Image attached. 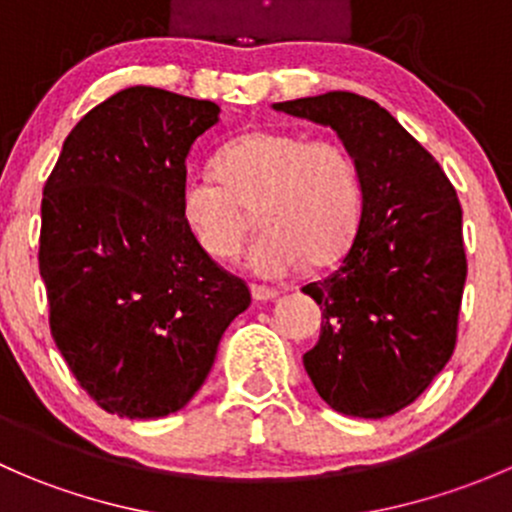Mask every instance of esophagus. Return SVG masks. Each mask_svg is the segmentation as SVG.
<instances>
[{
  "label": "esophagus",
  "mask_w": 512,
  "mask_h": 512,
  "mask_svg": "<svg viewBox=\"0 0 512 512\" xmlns=\"http://www.w3.org/2000/svg\"><path fill=\"white\" fill-rule=\"evenodd\" d=\"M250 292H252V299H255V302H270V299L277 297V289L265 287V285H252Z\"/></svg>",
  "instance_id": "1"
}]
</instances>
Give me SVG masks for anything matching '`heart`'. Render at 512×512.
I'll use <instances>...</instances> for the list:
<instances>
[{
	"label": "heart",
	"instance_id": "heart-1",
	"mask_svg": "<svg viewBox=\"0 0 512 512\" xmlns=\"http://www.w3.org/2000/svg\"><path fill=\"white\" fill-rule=\"evenodd\" d=\"M220 173L185 178L183 218L208 255L230 260L255 227L265 232L252 247V272L285 277L309 260L327 265L352 242L361 190L352 153L329 136L299 131H252L227 143Z\"/></svg>",
	"mask_w": 512,
	"mask_h": 512
}]
</instances>
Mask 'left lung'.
<instances>
[{"label": "left lung", "mask_w": 512, "mask_h": 512, "mask_svg": "<svg viewBox=\"0 0 512 512\" xmlns=\"http://www.w3.org/2000/svg\"><path fill=\"white\" fill-rule=\"evenodd\" d=\"M275 108L334 128L359 170L352 245L337 270L302 287L322 307L304 369L339 414L391 416L414 404L456 349L468 272L456 188L371 98L329 91Z\"/></svg>", "instance_id": "8db88e82"}]
</instances>
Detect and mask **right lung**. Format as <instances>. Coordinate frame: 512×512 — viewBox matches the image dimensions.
I'll list each match as a JSON object with an SVG mask.
<instances>
[{
	"mask_svg": "<svg viewBox=\"0 0 512 512\" xmlns=\"http://www.w3.org/2000/svg\"><path fill=\"white\" fill-rule=\"evenodd\" d=\"M213 101L123 89L66 136L41 198L39 272L56 347L108 414L180 411L250 289L195 240L180 193Z\"/></svg>",
	"mask_w": 512,
	"mask_h": 512,
	"instance_id": "add662e5",
	"label": "right lung"
}]
</instances>
